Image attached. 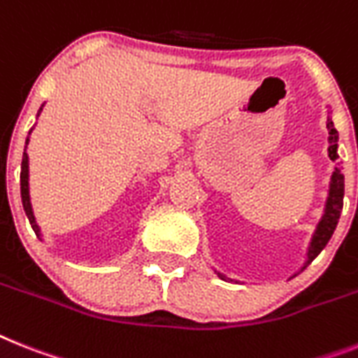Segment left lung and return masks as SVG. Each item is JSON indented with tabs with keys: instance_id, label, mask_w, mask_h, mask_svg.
Returning <instances> with one entry per match:
<instances>
[{
	"instance_id": "1",
	"label": "left lung",
	"mask_w": 358,
	"mask_h": 358,
	"mask_svg": "<svg viewBox=\"0 0 358 358\" xmlns=\"http://www.w3.org/2000/svg\"><path fill=\"white\" fill-rule=\"evenodd\" d=\"M327 131H329V148H327V153H329V159L333 162L338 159V153H336V148H338V131L333 126L331 113H327ZM342 205H344V176H342V170L338 168V162H336L335 170L331 173V181H329V194H327L326 199V208H324V214H322V220L318 221L317 230L311 238V243H309V249H307V259L303 264L302 271L311 264L313 259L317 258L318 254L322 252V249L326 247L327 241L331 239L333 232L336 229V223L341 220ZM217 273V271H215ZM221 280H227L225 274L217 273Z\"/></svg>"
}]
</instances>
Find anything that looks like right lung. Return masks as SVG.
<instances>
[{
    "instance_id": "right-lung-1",
    "label": "right lung",
    "mask_w": 358,
    "mask_h": 358,
    "mask_svg": "<svg viewBox=\"0 0 358 358\" xmlns=\"http://www.w3.org/2000/svg\"><path fill=\"white\" fill-rule=\"evenodd\" d=\"M40 111H41V108H40ZM40 111H38V115H40ZM31 131H29V135H31ZM27 144H29V137H27V141H25V152H23V161H22V176H20V185H22V203H23V210H25L27 217H29V223H31L32 230L36 232V236H41L40 227L36 225L34 212H32L31 196H29V155H27Z\"/></svg>"
}]
</instances>
